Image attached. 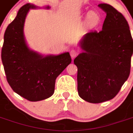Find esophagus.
<instances>
[{
    "label": "esophagus",
    "instance_id": "1",
    "mask_svg": "<svg viewBox=\"0 0 133 133\" xmlns=\"http://www.w3.org/2000/svg\"><path fill=\"white\" fill-rule=\"evenodd\" d=\"M70 56H71V58L73 59V58H75L78 54V51L77 50L75 49H72L70 50Z\"/></svg>",
    "mask_w": 133,
    "mask_h": 133
}]
</instances>
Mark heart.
I'll return each instance as SVG.
<instances>
[{"mask_svg": "<svg viewBox=\"0 0 133 133\" xmlns=\"http://www.w3.org/2000/svg\"><path fill=\"white\" fill-rule=\"evenodd\" d=\"M87 21H88V22L90 24H95L99 21V16H98V14L95 11L91 10V11H90L89 13H88Z\"/></svg>", "mask_w": 133, "mask_h": 133, "instance_id": "b5f03b06", "label": "heart"}]
</instances>
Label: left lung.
Masks as SVG:
<instances>
[{"label": "left lung", "mask_w": 133, "mask_h": 133, "mask_svg": "<svg viewBox=\"0 0 133 133\" xmlns=\"http://www.w3.org/2000/svg\"><path fill=\"white\" fill-rule=\"evenodd\" d=\"M98 6L106 13L102 30L84 35L80 42L84 51L74 60L78 95L91 103L115 97L129 77L133 52L132 38L125 17L110 5Z\"/></svg>", "instance_id": "left-lung-1"}]
</instances>
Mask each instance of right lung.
I'll list each match as a JSON object with an SVG mask.
<instances>
[{
  "label": "right lung",
  "instance_id": "obj_1",
  "mask_svg": "<svg viewBox=\"0 0 133 133\" xmlns=\"http://www.w3.org/2000/svg\"><path fill=\"white\" fill-rule=\"evenodd\" d=\"M36 8L28 3L20 8L5 30L1 51L8 83L14 92L32 102L50 98L57 77L71 63L68 52L43 56L28 48L23 33L25 20L30 9Z\"/></svg>",
  "mask_w": 133,
  "mask_h": 133
}]
</instances>
